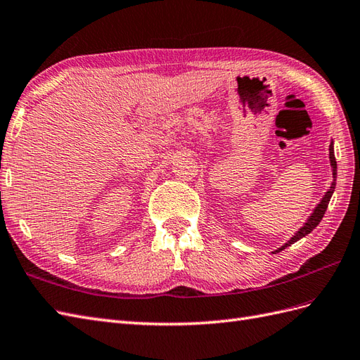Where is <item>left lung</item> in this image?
Returning a JSON list of instances; mask_svg holds the SVG:
<instances>
[{
	"mask_svg": "<svg viewBox=\"0 0 360 360\" xmlns=\"http://www.w3.org/2000/svg\"><path fill=\"white\" fill-rule=\"evenodd\" d=\"M333 140H331V143H330V147H328V158H330V167H331V174H333V181H331V186L328 187V190L326 191V195L321 198V200L318 202V205L313 208V211L310 213V216L307 217V220L306 222H304V225L298 229L297 233H295L288 242H285L283 246H280V248H276L275 251H272V254H276V252H280V251H283V250H285V248L288 246H290L292 243H295V242H298L300 238H302V237H306L307 234H310L313 229H315L318 225H319V222L322 220V217H324V214H326V211H327V207H328V202H330V199H331V196H333V193H335V188H336V174H338V165H336V158H335V146H333Z\"/></svg>",
	"mask_w": 360,
	"mask_h": 360,
	"instance_id": "left-lung-1",
	"label": "left lung"
}]
</instances>
